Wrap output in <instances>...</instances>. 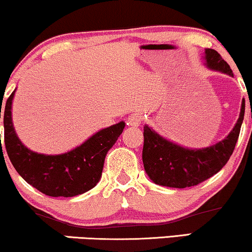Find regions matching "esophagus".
Segmentation results:
<instances>
[{
    "label": "esophagus",
    "instance_id": "1",
    "mask_svg": "<svg viewBox=\"0 0 252 252\" xmlns=\"http://www.w3.org/2000/svg\"><path fill=\"white\" fill-rule=\"evenodd\" d=\"M142 122V116L140 114H132L126 118V124L131 126H138Z\"/></svg>",
    "mask_w": 252,
    "mask_h": 252
}]
</instances>
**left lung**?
I'll list each match as a JSON object with an SVG mask.
<instances>
[{
  "mask_svg": "<svg viewBox=\"0 0 252 252\" xmlns=\"http://www.w3.org/2000/svg\"><path fill=\"white\" fill-rule=\"evenodd\" d=\"M204 63L207 68L233 77L228 63L218 52L206 48ZM245 99L243 98L237 123L226 137L206 148H187L172 142L155 131L143 126L142 160L144 170L154 184L172 189L196 186L220 170L232 155L244 120Z\"/></svg>",
  "mask_w": 252,
  "mask_h": 252,
  "instance_id": "obj_1",
  "label": "left lung"
}]
</instances>
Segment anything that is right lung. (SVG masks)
Segmentation results:
<instances>
[{
    "label": "right lung",
    "mask_w": 252,
    "mask_h": 252,
    "mask_svg": "<svg viewBox=\"0 0 252 252\" xmlns=\"http://www.w3.org/2000/svg\"><path fill=\"white\" fill-rule=\"evenodd\" d=\"M15 91L7 99L2 116L5 149L16 172L25 181L50 196L68 198L94 189L102 176L105 156L123 132L126 123L122 121L100 129L90 136L85 142L67 153L57 155L40 154L28 149L16 135L11 117Z\"/></svg>",
    "instance_id": "1"
}]
</instances>
